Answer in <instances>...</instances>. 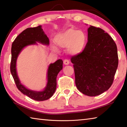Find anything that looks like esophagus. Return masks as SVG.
Returning <instances> with one entry per match:
<instances>
[{
    "label": "esophagus",
    "instance_id": "obj_1",
    "mask_svg": "<svg viewBox=\"0 0 127 127\" xmlns=\"http://www.w3.org/2000/svg\"><path fill=\"white\" fill-rule=\"evenodd\" d=\"M69 63H70L69 61L67 59H65L64 61V64H65V65H69Z\"/></svg>",
    "mask_w": 127,
    "mask_h": 127
}]
</instances>
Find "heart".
<instances>
[{"label": "heart", "mask_w": 127, "mask_h": 127, "mask_svg": "<svg viewBox=\"0 0 127 127\" xmlns=\"http://www.w3.org/2000/svg\"><path fill=\"white\" fill-rule=\"evenodd\" d=\"M87 35L82 31H77L70 28L58 34L55 41L58 46L63 48H68L70 54H79L83 51L87 42ZM53 51H57L56 48Z\"/></svg>", "instance_id": "heart-1"}]
</instances>
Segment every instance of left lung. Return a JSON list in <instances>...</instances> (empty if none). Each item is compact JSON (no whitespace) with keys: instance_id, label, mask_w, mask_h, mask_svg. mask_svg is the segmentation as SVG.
Listing matches in <instances>:
<instances>
[{"instance_id":"left-lung-1","label":"left lung","mask_w":127,"mask_h":127,"mask_svg":"<svg viewBox=\"0 0 127 127\" xmlns=\"http://www.w3.org/2000/svg\"><path fill=\"white\" fill-rule=\"evenodd\" d=\"M88 42L81 53L71 57L77 89L91 96L101 94L111 87L118 68L116 44L99 28L88 29Z\"/></svg>"}]
</instances>
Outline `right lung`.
<instances>
[{
    "instance_id": "1",
    "label": "right lung",
    "mask_w": 127,
    "mask_h": 127,
    "mask_svg": "<svg viewBox=\"0 0 127 127\" xmlns=\"http://www.w3.org/2000/svg\"><path fill=\"white\" fill-rule=\"evenodd\" d=\"M37 42L43 45H49V40L44 32L41 25L29 28L23 31L13 42L11 45V59L10 72L18 89L24 95L37 101H44L53 95L57 88V77L63 69V61L58 59L54 63L49 64L48 68L47 83L41 91H35L28 89L22 84L17 70V61L19 54L25 47L32 45H37Z\"/></svg>"
}]
</instances>
